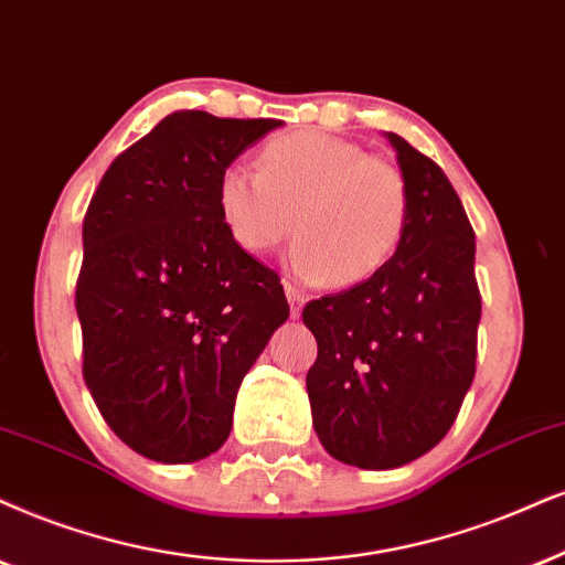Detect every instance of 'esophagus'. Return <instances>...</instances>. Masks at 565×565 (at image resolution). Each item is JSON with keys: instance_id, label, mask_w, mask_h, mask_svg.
<instances>
[{"instance_id": "1", "label": "esophagus", "mask_w": 565, "mask_h": 565, "mask_svg": "<svg viewBox=\"0 0 565 565\" xmlns=\"http://www.w3.org/2000/svg\"><path fill=\"white\" fill-rule=\"evenodd\" d=\"M284 291H287V299H289V305H291V318H297L299 312H302V305H305L307 295L299 287H295V284H291V281H284Z\"/></svg>"}]
</instances>
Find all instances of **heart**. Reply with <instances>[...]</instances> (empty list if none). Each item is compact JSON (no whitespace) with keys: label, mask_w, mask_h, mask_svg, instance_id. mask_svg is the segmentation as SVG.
Instances as JSON below:
<instances>
[{"label":"heart","mask_w":565,"mask_h":565,"mask_svg":"<svg viewBox=\"0 0 565 565\" xmlns=\"http://www.w3.org/2000/svg\"><path fill=\"white\" fill-rule=\"evenodd\" d=\"M216 203L245 253L266 255L297 234L289 268L305 281L339 287L388 266L409 226V182L396 161L326 132L278 135L260 169L234 161L221 171Z\"/></svg>","instance_id":"obj_1"}]
</instances>
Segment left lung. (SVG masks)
Returning a JSON list of instances; mask_svg holds the SVG:
<instances>
[{"mask_svg":"<svg viewBox=\"0 0 565 565\" xmlns=\"http://www.w3.org/2000/svg\"><path fill=\"white\" fill-rule=\"evenodd\" d=\"M388 135L409 182L406 237L388 266L305 305L318 341L312 425L333 459L404 467L446 438L475 381L482 316L475 230L443 169Z\"/></svg>","mask_w":565,"mask_h":565,"instance_id":"obj_1","label":"left lung"}]
</instances>
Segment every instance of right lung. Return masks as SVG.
Instances as JSON below:
<instances>
[{
    "label": "right lung",
    "instance_id": "right-lung-1",
    "mask_svg": "<svg viewBox=\"0 0 565 565\" xmlns=\"http://www.w3.org/2000/svg\"><path fill=\"white\" fill-rule=\"evenodd\" d=\"M278 119L174 111L111 161L83 218V377L132 451L188 463L230 438L234 398L289 318L281 278L221 221L218 177Z\"/></svg>",
    "mask_w": 565,
    "mask_h": 565
}]
</instances>
